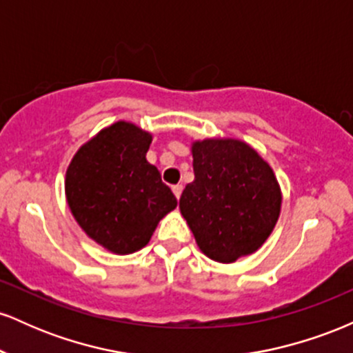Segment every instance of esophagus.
Segmentation results:
<instances>
[{
  "label": "esophagus",
  "instance_id": "esophagus-1",
  "mask_svg": "<svg viewBox=\"0 0 353 353\" xmlns=\"http://www.w3.org/2000/svg\"><path fill=\"white\" fill-rule=\"evenodd\" d=\"M172 192H174V196H176L177 199H179L181 194H182V184H176V185H172Z\"/></svg>",
  "mask_w": 353,
  "mask_h": 353
}]
</instances>
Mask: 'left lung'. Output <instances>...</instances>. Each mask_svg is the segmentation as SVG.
I'll return each instance as SVG.
<instances>
[{"mask_svg": "<svg viewBox=\"0 0 353 353\" xmlns=\"http://www.w3.org/2000/svg\"><path fill=\"white\" fill-rule=\"evenodd\" d=\"M194 181L179 199L199 249L222 264L254 254L281 216L277 177L259 152L230 137L194 141Z\"/></svg>", "mask_w": 353, "mask_h": 353, "instance_id": "1", "label": "left lung"}]
</instances>
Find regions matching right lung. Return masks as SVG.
I'll return each mask as SVG.
<instances>
[{"mask_svg":"<svg viewBox=\"0 0 353 353\" xmlns=\"http://www.w3.org/2000/svg\"><path fill=\"white\" fill-rule=\"evenodd\" d=\"M152 136L117 121L83 144L66 171L68 205L79 228L109 252L132 254L151 241L177 199L145 159Z\"/></svg>","mask_w":353,"mask_h":353,"instance_id":"1","label":"right lung"}]
</instances>
